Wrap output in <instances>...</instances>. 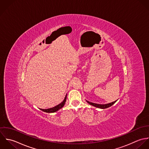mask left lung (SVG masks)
<instances>
[{
	"mask_svg": "<svg viewBox=\"0 0 149 149\" xmlns=\"http://www.w3.org/2000/svg\"><path fill=\"white\" fill-rule=\"evenodd\" d=\"M89 104L94 106V107H95L97 108H101V109H105V108H107L108 107H110L111 106H112L113 104H114L116 101H113L112 102H111L109 104H95V103H93V102H89L88 101H86Z\"/></svg>",
	"mask_w": 149,
	"mask_h": 149,
	"instance_id": "obj_1",
	"label": "left lung"
}]
</instances>
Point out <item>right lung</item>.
Segmentation results:
<instances>
[{
  "mask_svg": "<svg viewBox=\"0 0 149 149\" xmlns=\"http://www.w3.org/2000/svg\"><path fill=\"white\" fill-rule=\"evenodd\" d=\"M66 98H67V94L64 98V100L63 101V102H61L60 104L55 106V107H53V108H49V109H40L41 111H44V112H47V113H54V112H55L56 111H58L59 109H61L65 104V102L66 101Z\"/></svg>",
  "mask_w": 149,
  "mask_h": 149,
  "instance_id": "1",
  "label": "right lung"
}]
</instances>
